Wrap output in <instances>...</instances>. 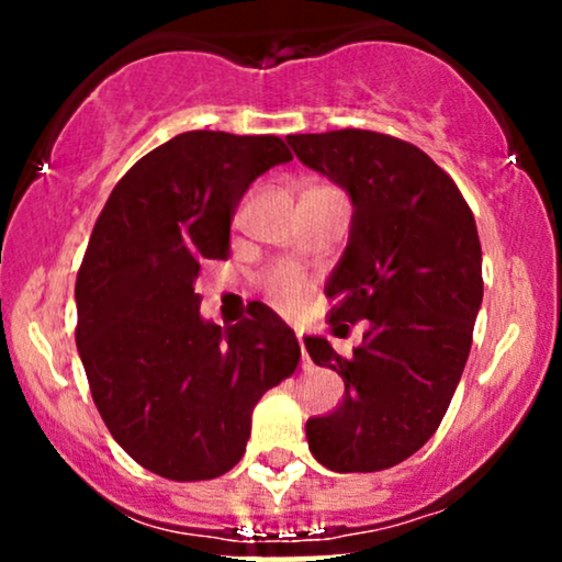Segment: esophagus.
<instances>
[{"label":"esophagus","instance_id":"34e87169","mask_svg":"<svg viewBox=\"0 0 562 562\" xmlns=\"http://www.w3.org/2000/svg\"><path fill=\"white\" fill-rule=\"evenodd\" d=\"M295 338H299V344H301V353H303V370H306L308 367V357H306V348H303V338H301V333H295Z\"/></svg>","mask_w":562,"mask_h":562}]
</instances>
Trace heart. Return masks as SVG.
Returning a JSON list of instances; mask_svg holds the SVG:
<instances>
[{
	"instance_id": "heart-1",
	"label": "heart",
	"mask_w": 562,
	"mask_h": 562,
	"mask_svg": "<svg viewBox=\"0 0 562 562\" xmlns=\"http://www.w3.org/2000/svg\"><path fill=\"white\" fill-rule=\"evenodd\" d=\"M269 295L280 308H293L301 301V282L293 274H277L269 280Z\"/></svg>"
}]
</instances>
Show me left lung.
Masks as SVG:
<instances>
[{"label": "left lung", "instance_id": "left-lung-1", "mask_svg": "<svg viewBox=\"0 0 562 562\" xmlns=\"http://www.w3.org/2000/svg\"><path fill=\"white\" fill-rule=\"evenodd\" d=\"M288 145L353 205L325 282L333 330L367 319L348 359L322 335L303 338L346 383L330 415L306 420L308 449L335 473H375L415 454L447 415L483 301L479 229L449 173L409 142L340 128Z\"/></svg>", "mask_w": 562, "mask_h": 562}]
</instances>
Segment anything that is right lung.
<instances>
[{
	"mask_svg": "<svg viewBox=\"0 0 562 562\" xmlns=\"http://www.w3.org/2000/svg\"><path fill=\"white\" fill-rule=\"evenodd\" d=\"M293 160L280 137L184 132L113 187L76 277V346L121 449L171 481L240 462L250 417L299 367L295 333L259 306L232 327L200 314L203 259H227L248 187Z\"/></svg>",
	"mask_w": 562,
	"mask_h": 562,
	"instance_id": "add662e5",
	"label": "right lung"
}]
</instances>
